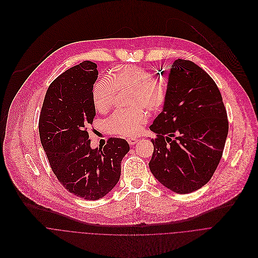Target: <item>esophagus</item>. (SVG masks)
I'll return each mask as SVG.
<instances>
[{
  "mask_svg": "<svg viewBox=\"0 0 258 258\" xmlns=\"http://www.w3.org/2000/svg\"><path fill=\"white\" fill-rule=\"evenodd\" d=\"M127 141H128V143L130 145H134V144H136L138 142V139L136 137H130V138L127 139Z\"/></svg>",
  "mask_w": 258,
  "mask_h": 258,
  "instance_id": "esophagus-1",
  "label": "esophagus"
}]
</instances>
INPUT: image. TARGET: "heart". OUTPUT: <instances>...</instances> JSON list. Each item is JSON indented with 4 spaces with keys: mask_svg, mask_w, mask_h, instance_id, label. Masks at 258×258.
<instances>
[{
    "mask_svg": "<svg viewBox=\"0 0 258 258\" xmlns=\"http://www.w3.org/2000/svg\"><path fill=\"white\" fill-rule=\"evenodd\" d=\"M115 90L130 91L128 110L118 111L106 121L110 133L134 136L147 121L144 108L158 112L167 97V85L162 79H156L153 73L139 66H118L109 74V80L97 81L92 88V101L96 111L107 112L114 100Z\"/></svg>",
    "mask_w": 258,
    "mask_h": 258,
    "instance_id": "heart-1",
    "label": "heart"
}]
</instances>
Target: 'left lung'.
<instances>
[{
    "label": "left lung",
    "mask_w": 258,
    "mask_h": 258,
    "mask_svg": "<svg viewBox=\"0 0 258 258\" xmlns=\"http://www.w3.org/2000/svg\"><path fill=\"white\" fill-rule=\"evenodd\" d=\"M149 129L152 175L179 194L200 189L222 159L229 123L221 92L213 78L188 60H176L169 72L162 113Z\"/></svg>",
    "instance_id": "8db88e82"
}]
</instances>
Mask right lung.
<instances>
[{
    "mask_svg": "<svg viewBox=\"0 0 258 258\" xmlns=\"http://www.w3.org/2000/svg\"><path fill=\"white\" fill-rule=\"evenodd\" d=\"M97 65L83 61L48 86L38 130L50 168L60 183L76 196L97 200L119 182L121 163L130 146L111 138L104 147L91 148L87 127L95 117L92 88Z\"/></svg>",
    "mask_w": 258,
    "mask_h": 258,
    "instance_id": "right-lung-1",
    "label": "right lung"
}]
</instances>
